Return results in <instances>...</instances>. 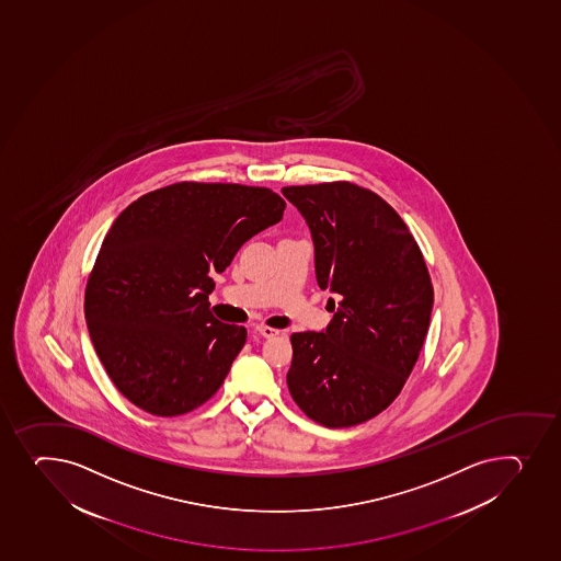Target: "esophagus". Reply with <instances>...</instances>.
Wrapping results in <instances>:
<instances>
[{
	"label": "esophagus",
	"mask_w": 561,
	"mask_h": 561,
	"mask_svg": "<svg viewBox=\"0 0 561 561\" xmlns=\"http://www.w3.org/2000/svg\"><path fill=\"white\" fill-rule=\"evenodd\" d=\"M255 333L261 336H265V339H272V336L279 335V331L274 330L271 325H255Z\"/></svg>",
	"instance_id": "1"
}]
</instances>
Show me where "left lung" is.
<instances>
[{
	"mask_svg": "<svg viewBox=\"0 0 561 561\" xmlns=\"http://www.w3.org/2000/svg\"><path fill=\"white\" fill-rule=\"evenodd\" d=\"M282 193L311 230L318 287L336 296L325 331L290 335V396L324 427L368 422L398 398L427 336L434 290L422 250L366 187L341 180Z\"/></svg>",
	"mask_w": 561,
	"mask_h": 561,
	"instance_id": "8db88e82",
	"label": "left lung"
}]
</instances>
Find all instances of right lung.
Wrapping results in <instances>:
<instances>
[{"instance_id":"1","label":"right lung","mask_w":561,"mask_h":561,"mask_svg":"<svg viewBox=\"0 0 561 561\" xmlns=\"http://www.w3.org/2000/svg\"><path fill=\"white\" fill-rule=\"evenodd\" d=\"M268 187L179 182L123 209L84 293L93 347L117 390L154 416L206 403L247 342L209 311L214 272L284 217Z\"/></svg>"}]
</instances>
